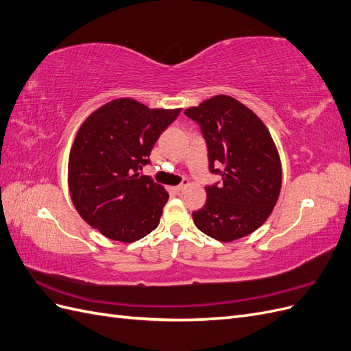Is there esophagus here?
<instances>
[{"label":"esophagus","instance_id":"1","mask_svg":"<svg viewBox=\"0 0 351 351\" xmlns=\"http://www.w3.org/2000/svg\"><path fill=\"white\" fill-rule=\"evenodd\" d=\"M189 184V182H187V180H183V182L182 183H180V184H177V186H174L173 187V190H174V192H177V193H180V192H182V190L186 187Z\"/></svg>","mask_w":351,"mask_h":351}]
</instances>
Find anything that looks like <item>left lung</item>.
<instances>
[{"mask_svg": "<svg viewBox=\"0 0 351 351\" xmlns=\"http://www.w3.org/2000/svg\"><path fill=\"white\" fill-rule=\"evenodd\" d=\"M184 114L204 136L210 174L206 202L193 212L195 226L219 241L250 234L268 219L281 190L277 147L259 117L237 99L218 95Z\"/></svg>", "mask_w": 351, "mask_h": 351, "instance_id": "1", "label": "left lung"}]
</instances>
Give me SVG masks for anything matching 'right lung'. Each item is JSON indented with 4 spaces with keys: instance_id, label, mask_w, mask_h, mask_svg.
<instances>
[{
    "instance_id": "right-lung-1",
    "label": "right lung",
    "mask_w": 351,
    "mask_h": 351,
    "mask_svg": "<svg viewBox=\"0 0 351 351\" xmlns=\"http://www.w3.org/2000/svg\"><path fill=\"white\" fill-rule=\"evenodd\" d=\"M182 110H151L121 98L102 105L82 124L69 158L74 208L105 237L132 243L154 231L168 193L139 169L159 136Z\"/></svg>"
}]
</instances>
